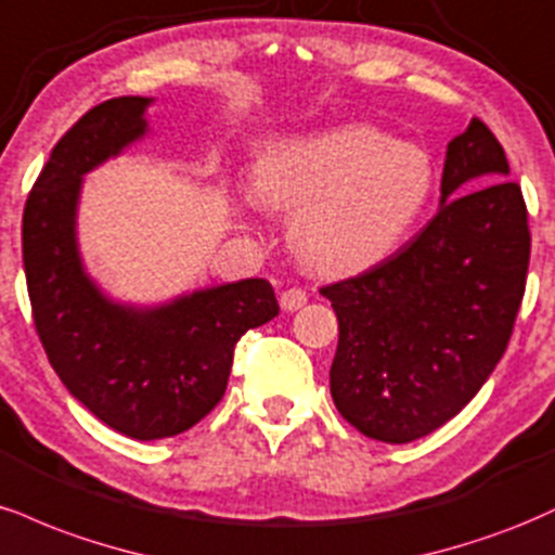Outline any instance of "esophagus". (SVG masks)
I'll list each match as a JSON object with an SVG mask.
<instances>
[{
    "label": "esophagus",
    "mask_w": 555,
    "mask_h": 555,
    "mask_svg": "<svg viewBox=\"0 0 555 555\" xmlns=\"http://www.w3.org/2000/svg\"><path fill=\"white\" fill-rule=\"evenodd\" d=\"M306 301H309V296H306V291L301 288H288L283 296H280V306H283V311H298Z\"/></svg>",
    "instance_id": "esophagus-1"
}]
</instances>
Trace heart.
I'll list each match as a JSON object with an SVG mask.
<instances>
[{"instance_id":"obj_1","label":"heart","mask_w":555,"mask_h":555,"mask_svg":"<svg viewBox=\"0 0 555 555\" xmlns=\"http://www.w3.org/2000/svg\"><path fill=\"white\" fill-rule=\"evenodd\" d=\"M431 155L366 124L272 142L254 168V197L293 212L288 238L322 275L371 270L405 244L434 197Z\"/></svg>"}]
</instances>
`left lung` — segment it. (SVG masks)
<instances>
[{
	"instance_id": "1",
	"label": "left lung",
	"mask_w": 555,
	"mask_h": 555,
	"mask_svg": "<svg viewBox=\"0 0 555 555\" xmlns=\"http://www.w3.org/2000/svg\"><path fill=\"white\" fill-rule=\"evenodd\" d=\"M480 119L447 145L439 212L400 251L322 288L340 324L337 410L369 439L408 444L478 395L509 345L530 231L522 189Z\"/></svg>"
}]
</instances>
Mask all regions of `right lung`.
Listing matches in <instances>:
<instances>
[{
  "label": "right lung",
  "mask_w": 555,
  "mask_h": 555,
  "mask_svg": "<svg viewBox=\"0 0 555 555\" xmlns=\"http://www.w3.org/2000/svg\"><path fill=\"white\" fill-rule=\"evenodd\" d=\"M153 98H111L51 150L23 212L33 322L49 363L77 402L129 439L184 434L225 395L244 332L278 317L262 278L124 304L90 278L77 241L85 176L150 134Z\"/></svg>",
  "instance_id": "right-lung-1"
}]
</instances>
